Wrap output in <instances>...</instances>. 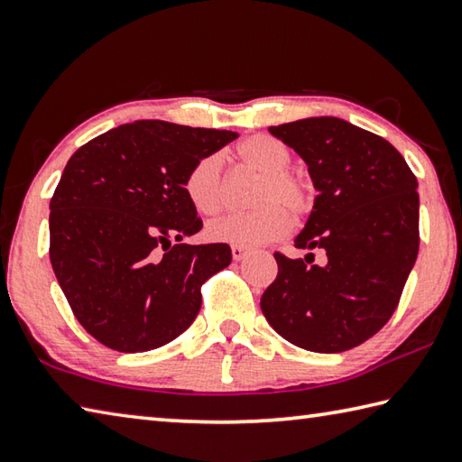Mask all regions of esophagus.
<instances>
[{"label": "esophagus", "instance_id": "1", "mask_svg": "<svg viewBox=\"0 0 462 462\" xmlns=\"http://www.w3.org/2000/svg\"><path fill=\"white\" fill-rule=\"evenodd\" d=\"M231 254H233V260L241 262V260H245V257H247L249 249L244 247V245H233V247H231Z\"/></svg>", "mask_w": 462, "mask_h": 462}]
</instances>
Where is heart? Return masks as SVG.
<instances>
[{
  "label": "heart",
  "mask_w": 462,
  "mask_h": 462,
  "mask_svg": "<svg viewBox=\"0 0 462 462\" xmlns=\"http://www.w3.org/2000/svg\"><path fill=\"white\" fill-rule=\"evenodd\" d=\"M237 156L247 168L260 172L254 205L249 213H233L210 223L207 237L215 244L260 245L284 237L294 218L312 213L317 186L309 174L288 168L292 153L288 145L265 134L247 137L239 143ZM186 199L199 215H217L225 202L223 160L208 153L194 164L184 178Z\"/></svg>",
  "instance_id": "b5f03b06"
}]
</instances>
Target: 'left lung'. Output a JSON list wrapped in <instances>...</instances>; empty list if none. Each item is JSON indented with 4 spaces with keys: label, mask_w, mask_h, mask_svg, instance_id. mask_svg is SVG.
I'll list each match as a JSON object with an SVG mask.
<instances>
[{
    "label": "left lung",
    "mask_w": 462,
    "mask_h": 462,
    "mask_svg": "<svg viewBox=\"0 0 462 462\" xmlns=\"http://www.w3.org/2000/svg\"><path fill=\"white\" fill-rule=\"evenodd\" d=\"M270 134L309 164L319 194L294 245L319 249L325 263L273 254L263 317L306 351H349L398 309L420 247L418 180L390 142L343 119L309 117Z\"/></svg>",
    "instance_id": "obj_1"
}]
</instances>
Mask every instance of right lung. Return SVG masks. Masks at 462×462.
Wrapping results in <instances>:
<instances>
[{
	"instance_id": "right-lung-1",
	"label": "right lung",
	"mask_w": 462,
	"mask_h": 462,
	"mask_svg": "<svg viewBox=\"0 0 462 462\" xmlns=\"http://www.w3.org/2000/svg\"><path fill=\"white\" fill-rule=\"evenodd\" d=\"M237 134L135 121L72 153L51 199V263L88 335L119 353L184 333L200 288L231 263L226 244H182L202 229L184 178Z\"/></svg>"
}]
</instances>
